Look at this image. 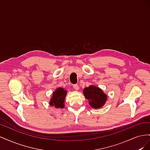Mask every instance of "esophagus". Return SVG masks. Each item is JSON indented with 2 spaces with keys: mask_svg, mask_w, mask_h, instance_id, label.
I'll return each mask as SVG.
<instances>
[{
  "mask_svg": "<svg viewBox=\"0 0 150 150\" xmlns=\"http://www.w3.org/2000/svg\"><path fill=\"white\" fill-rule=\"evenodd\" d=\"M73 88H74V89L76 90H78L79 88V86L78 84H74L73 85Z\"/></svg>",
  "mask_w": 150,
  "mask_h": 150,
  "instance_id": "esophagus-1",
  "label": "esophagus"
}]
</instances>
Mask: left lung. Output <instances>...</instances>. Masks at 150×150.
<instances>
[{
	"label": "left lung",
	"mask_w": 150,
	"mask_h": 150,
	"mask_svg": "<svg viewBox=\"0 0 150 150\" xmlns=\"http://www.w3.org/2000/svg\"><path fill=\"white\" fill-rule=\"evenodd\" d=\"M85 98L89 101V105L93 108H101L107 100V95L99 88L93 85L83 89Z\"/></svg>",
	"instance_id": "left-lung-1"
}]
</instances>
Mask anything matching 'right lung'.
<instances>
[{"label":"right lung","mask_w":150,"mask_h":150,"mask_svg":"<svg viewBox=\"0 0 150 150\" xmlns=\"http://www.w3.org/2000/svg\"><path fill=\"white\" fill-rule=\"evenodd\" d=\"M67 91L62 88H57L52 93V98L50 100L49 104L56 108H63L64 107L65 98Z\"/></svg>","instance_id":"1"}]
</instances>
